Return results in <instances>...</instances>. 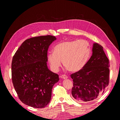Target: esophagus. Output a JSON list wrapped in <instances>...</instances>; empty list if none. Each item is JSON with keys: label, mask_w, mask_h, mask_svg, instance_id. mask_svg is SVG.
<instances>
[{"label": "esophagus", "mask_w": 120, "mask_h": 120, "mask_svg": "<svg viewBox=\"0 0 120 120\" xmlns=\"http://www.w3.org/2000/svg\"><path fill=\"white\" fill-rule=\"evenodd\" d=\"M60 77L61 79H67L68 78V77L66 75H60Z\"/></svg>", "instance_id": "34e87169"}]
</instances>
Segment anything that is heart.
<instances>
[{
  "label": "heart",
  "instance_id": "obj_1",
  "mask_svg": "<svg viewBox=\"0 0 120 120\" xmlns=\"http://www.w3.org/2000/svg\"><path fill=\"white\" fill-rule=\"evenodd\" d=\"M89 43L86 41H66L58 43L53 52L48 55L50 67L57 71L62 60L64 67L71 71H78L85 66L90 54Z\"/></svg>",
  "mask_w": 120,
  "mask_h": 120
}]
</instances>
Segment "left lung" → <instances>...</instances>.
<instances>
[{"mask_svg":"<svg viewBox=\"0 0 120 120\" xmlns=\"http://www.w3.org/2000/svg\"><path fill=\"white\" fill-rule=\"evenodd\" d=\"M93 54L81 70L72 74V96L80 102H87L103 94L109 83V60L103 46L94 43Z\"/></svg>","mask_w":120,"mask_h":120,"instance_id":"obj_1","label":"left lung"}]
</instances>
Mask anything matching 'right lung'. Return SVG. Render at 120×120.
<instances>
[{
  "mask_svg": "<svg viewBox=\"0 0 120 120\" xmlns=\"http://www.w3.org/2000/svg\"><path fill=\"white\" fill-rule=\"evenodd\" d=\"M56 39L49 35L27 39L13 56V85L20 100L27 106L42 108L51 100L59 77L49 70L46 62L49 46Z\"/></svg>",
  "mask_w": 120,
  "mask_h": 120,
  "instance_id": "right-lung-1",
  "label": "right lung"
}]
</instances>
